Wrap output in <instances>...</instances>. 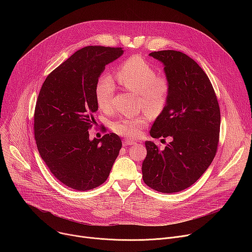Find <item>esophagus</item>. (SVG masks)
<instances>
[{"label": "esophagus", "mask_w": 252, "mask_h": 252, "mask_svg": "<svg viewBox=\"0 0 252 252\" xmlns=\"http://www.w3.org/2000/svg\"><path fill=\"white\" fill-rule=\"evenodd\" d=\"M135 140H132V139H128V138H126L123 140V146L124 147H126V146H132V145H135Z\"/></svg>", "instance_id": "obj_1"}]
</instances>
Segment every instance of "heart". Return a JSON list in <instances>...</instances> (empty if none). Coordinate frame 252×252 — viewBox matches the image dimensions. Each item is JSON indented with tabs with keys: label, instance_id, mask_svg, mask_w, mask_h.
Segmentation results:
<instances>
[{
	"label": "heart",
	"instance_id": "obj_1",
	"mask_svg": "<svg viewBox=\"0 0 252 252\" xmlns=\"http://www.w3.org/2000/svg\"><path fill=\"white\" fill-rule=\"evenodd\" d=\"M119 84L131 93L137 94L138 105L152 113H159L166 104L170 85L164 76H158L157 69L143 58L132 56L126 59L117 69ZM116 92L115 83L110 75L100 76L94 86V97L101 111L111 109V101ZM148 123V118L138 116L120 118L111 125L112 129L126 137H136Z\"/></svg>",
	"mask_w": 252,
	"mask_h": 252
}]
</instances>
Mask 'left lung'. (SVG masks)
Instances as JSON below:
<instances>
[{
	"mask_svg": "<svg viewBox=\"0 0 252 252\" xmlns=\"http://www.w3.org/2000/svg\"><path fill=\"white\" fill-rule=\"evenodd\" d=\"M164 65L170 90L166 104L150 131L154 138L170 136L159 150L146 141L142 179L151 189L173 193L192 186L218 152L220 110L212 85L195 61L177 51L150 54Z\"/></svg>",
	"mask_w": 252,
	"mask_h": 252,
	"instance_id": "1",
	"label": "left lung"
}]
</instances>
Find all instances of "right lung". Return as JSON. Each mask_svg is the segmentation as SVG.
<instances>
[{
  "instance_id": "add662e5",
  "label": "right lung",
  "mask_w": 252,
  "mask_h": 252,
  "mask_svg": "<svg viewBox=\"0 0 252 252\" xmlns=\"http://www.w3.org/2000/svg\"><path fill=\"white\" fill-rule=\"evenodd\" d=\"M124 54L122 48L89 46L55 68L40 91L33 116L38 151L55 177L86 191L109 177L122 149L116 133L90 139L97 111L94 86L104 66Z\"/></svg>"
}]
</instances>
